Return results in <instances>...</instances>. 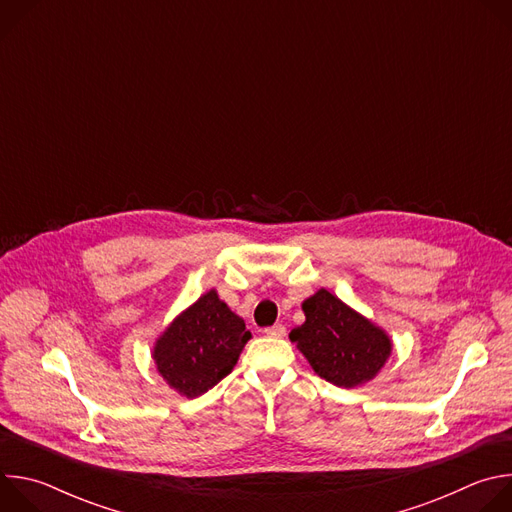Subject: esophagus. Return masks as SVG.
<instances>
[{
  "instance_id": "1",
  "label": "esophagus",
  "mask_w": 512,
  "mask_h": 512,
  "mask_svg": "<svg viewBox=\"0 0 512 512\" xmlns=\"http://www.w3.org/2000/svg\"><path fill=\"white\" fill-rule=\"evenodd\" d=\"M263 334L269 336V338H283L285 336V326L283 324H273V326L265 328Z\"/></svg>"
}]
</instances>
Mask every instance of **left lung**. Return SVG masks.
I'll use <instances>...</instances> for the list:
<instances>
[{
	"label": "left lung",
	"mask_w": 512,
	"mask_h": 512,
	"mask_svg": "<svg viewBox=\"0 0 512 512\" xmlns=\"http://www.w3.org/2000/svg\"><path fill=\"white\" fill-rule=\"evenodd\" d=\"M306 322L289 332L312 369L336 387L371 381L391 354L383 330L344 306L330 291L320 289L304 302Z\"/></svg>",
	"instance_id": "1"
}]
</instances>
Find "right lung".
I'll use <instances>...</instances> for the list:
<instances>
[{
  "label": "right lung",
  "mask_w": 512,
  "mask_h": 512,
  "mask_svg": "<svg viewBox=\"0 0 512 512\" xmlns=\"http://www.w3.org/2000/svg\"><path fill=\"white\" fill-rule=\"evenodd\" d=\"M249 338L245 322L208 291L164 332L154 360L170 387L198 397L233 371Z\"/></svg>",
  "instance_id": "obj_1"
}]
</instances>
